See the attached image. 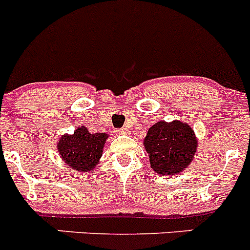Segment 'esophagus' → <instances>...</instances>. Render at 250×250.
<instances>
[{
	"instance_id": "34e87169",
	"label": "esophagus",
	"mask_w": 250,
	"mask_h": 250,
	"mask_svg": "<svg viewBox=\"0 0 250 250\" xmlns=\"http://www.w3.org/2000/svg\"><path fill=\"white\" fill-rule=\"evenodd\" d=\"M116 134H118V135H126V134H129V130H127L126 127H121V129L116 130Z\"/></svg>"
}]
</instances>
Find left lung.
I'll return each instance as SVG.
<instances>
[{
  "instance_id": "8db88e82",
  "label": "left lung",
  "mask_w": 250,
  "mask_h": 250,
  "mask_svg": "<svg viewBox=\"0 0 250 250\" xmlns=\"http://www.w3.org/2000/svg\"><path fill=\"white\" fill-rule=\"evenodd\" d=\"M151 168L158 174H179L190 165L198 142L188 124L175 120L158 121L149 127L144 140Z\"/></svg>"
}]
</instances>
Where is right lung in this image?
<instances>
[{
  "label": "right lung",
  "mask_w": 250,
  "mask_h": 250,
  "mask_svg": "<svg viewBox=\"0 0 250 250\" xmlns=\"http://www.w3.org/2000/svg\"><path fill=\"white\" fill-rule=\"evenodd\" d=\"M106 137V134H91L84 126H81L73 135H63L61 137L58 151L72 170L89 172L101 158Z\"/></svg>",
  "instance_id": "add662e5"
}]
</instances>
